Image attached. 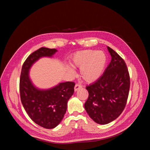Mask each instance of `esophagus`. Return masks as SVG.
I'll list each match as a JSON object with an SVG mask.
<instances>
[{
	"instance_id": "1",
	"label": "esophagus",
	"mask_w": 150,
	"mask_h": 150,
	"mask_svg": "<svg viewBox=\"0 0 150 150\" xmlns=\"http://www.w3.org/2000/svg\"><path fill=\"white\" fill-rule=\"evenodd\" d=\"M81 88H82V86H81V84H76V85L74 86V91H78V89H81Z\"/></svg>"
}]
</instances>
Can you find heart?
<instances>
[{
	"mask_svg": "<svg viewBox=\"0 0 150 150\" xmlns=\"http://www.w3.org/2000/svg\"><path fill=\"white\" fill-rule=\"evenodd\" d=\"M107 56L103 51L96 50H83L74 54L71 64L74 67L81 68L80 75L86 82L92 83L98 79L105 69ZM72 72V69H69Z\"/></svg>",
	"mask_w": 150,
	"mask_h": 150,
	"instance_id": "obj_1",
	"label": "heart"
}]
</instances>
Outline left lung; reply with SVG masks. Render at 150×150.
<instances>
[{
  "label": "left lung",
  "mask_w": 150,
  "mask_h": 150,
  "mask_svg": "<svg viewBox=\"0 0 150 150\" xmlns=\"http://www.w3.org/2000/svg\"><path fill=\"white\" fill-rule=\"evenodd\" d=\"M111 61L96 82L86 86L89 96L84 104L86 112L98 124L114 121L123 111L128 98L130 78L124 59L108 47Z\"/></svg>",
  "instance_id": "left-lung-1"
}]
</instances>
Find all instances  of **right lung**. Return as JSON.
Segmentation results:
<instances>
[{"label": "right lung", "mask_w": 150, "mask_h": 150, "mask_svg": "<svg viewBox=\"0 0 150 150\" xmlns=\"http://www.w3.org/2000/svg\"><path fill=\"white\" fill-rule=\"evenodd\" d=\"M56 49L40 47L28 56L22 67L19 91L22 105L30 118L36 124L46 129L55 128L66 112L67 101L74 92L75 83H62L48 90H39L32 84L29 70L40 57H51Z\"/></svg>", "instance_id": "right-lung-1"}]
</instances>
